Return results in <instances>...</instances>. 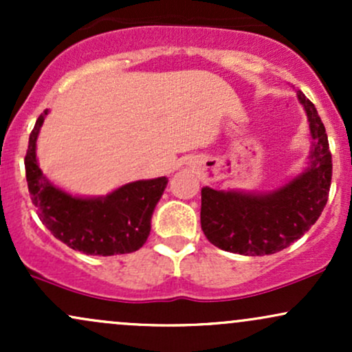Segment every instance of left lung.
Returning <instances> with one entry per match:
<instances>
[{"label":"left lung","mask_w":352,"mask_h":352,"mask_svg":"<svg viewBox=\"0 0 352 352\" xmlns=\"http://www.w3.org/2000/svg\"><path fill=\"white\" fill-rule=\"evenodd\" d=\"M309 120L311 165L285 187L266 195L201 188L200 223L212 245L225 252L261 256L281 252L316 223L329 197L333 159L324 124L298 91Z\"/></svg>","instance_id":"left-lung-1"}]
</instances>
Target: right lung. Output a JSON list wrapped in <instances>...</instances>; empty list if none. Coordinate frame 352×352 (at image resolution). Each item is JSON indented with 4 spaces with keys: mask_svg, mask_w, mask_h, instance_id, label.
Masks as SVG:
<instances>
[{
    "mask_svg": "<svg viewBox=\"0 0 352 352\" xmlns=\"http://www.w3.org/2000/svg\"><path fill=\"white\" fill-rule=\"evenodd\" d=\"M47 112L36 120L24 157L28 188L39 220L59 241L84 254L137 252L147 241L152 212L168 179L132 182L100 199H78L52 187L36 160V139Z\"/></svg>",
    "mask_w": 352,
    "mask_h": 352,
    "instance_id": "add662e5",
    "label": "right lung"
}]
</instances>
